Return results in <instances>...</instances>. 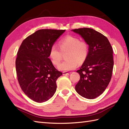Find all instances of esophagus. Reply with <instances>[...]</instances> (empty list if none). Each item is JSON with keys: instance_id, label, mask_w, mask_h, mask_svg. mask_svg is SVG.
<instances>
[{"instance_id": "obj_1", "label": "esophagus", "mask_w": 129, "mask_h": 129, "mask_svg": "<svg viewBox=\"0 0 129 129\" xmlns=\"http://www.w3.org/2000/svg\"><path fill=\"white\" fill-rule=\"evenodd\" d=\"M70 73H71V72H68V71H64V72H62V74H63L64 75H69Z\"/></svg>"}]
</instances>
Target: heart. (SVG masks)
<instances>
[{"label":"heart","instance_id":"obj_1","mask_svg":"<svg viewBox=\"0 0 129 129\" xmlns=\"http://www.w3.org/2000/svg\"><path fill=\"white\" fill-rule=\"evenodd\" d=\"M59 48L52 45L49 51V57L52 64L58 66L62 59V54L68 52L66 59H68L59 65L61 71H70L77 68L78 63L82 64L86 60L88 54V46L84 41L72 36H68L59 43Z\"/></svg>","mask_w":129,"mask_h":129}]
</instances>
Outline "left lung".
<instances>
[{"label":"left lung","instance_id":"8db88e82","mask_svg":"<svg viewBox=\"0 0 129 129\" xmlns=\"http://www.w3.org/2000/svg\"><path fill=\"white\" fill-rule=\"evenodd\" d=\"M80 35L89 45L86 60L76 72L80 80L75 89L81 96L93 99L104 93L110 83L113 69V49L105 36L93 29L72 30Z\"/></svg>","mask_w":129,"mask_h":129}]
</instances>
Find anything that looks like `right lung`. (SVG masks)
Listing matches in <instances>:
<instances>
[{"label":"right lung","mask_w":129,"mask_h":129,"mask_svg":"<svg viewBox=\"0 0 129 129\" xmlns=\"http://www.w3.org/2000/svg\"><path fill=\"white\" fill-rule=\"evenodd\" d=\"M65 30L40 29L25 38L16 59L17 80L23 91L35 102L51 98L57 89L56 81L62 72L49 58V51Z\"/></svg>","instance_id":"right-lung-1"}]
</instances>
